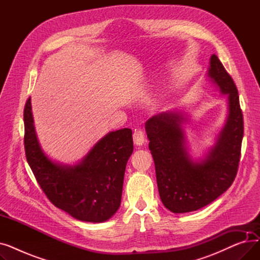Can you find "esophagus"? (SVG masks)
<instances>
[{"instance_id":"34e87169","label":"esophagus","mask_w":260,"mask_h":260,"mask_svg":"<svg viewBox=\"0 0 260 260\" xmlns=\"http://www.w3.org/2000/svg\"><path fill=\"white\" fill-rule=\"evenodd\" d=\"M133 139H134V143L136 145H142L144 143V140H145L143 131L140 129V128L136 129L133 134Z\"/></svg>"}]
</instances>
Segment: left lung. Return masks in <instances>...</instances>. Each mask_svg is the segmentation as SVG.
Wrapping results in <instances>:
<instances>
[{
  "label": "left lung",
  "instance_id": "1",
  "mask_svg": "<svg viewBox=\"0 0 260 260\" xmlns=\"http://www.w3.org/2000/svg\"><path fill=\"white\" fill-rule=\"evenodd\" d=\"M208 77L226 94L229 115L216 144L203 160L194 161L187 153L183 113L163 112L145 123L160 199L176 214L208 206L232 185L238 171L243 137L238 90L216 54L210 59Z\"/></svg>",
  "mask_w": 260,
  "mask_h": 260
}]
</instances>
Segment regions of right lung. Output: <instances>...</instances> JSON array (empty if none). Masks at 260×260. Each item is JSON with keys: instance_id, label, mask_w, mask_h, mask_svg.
I'll return each instance as SVG.
<instances>
[{"instance_id": "1", "label": "right lung", "mask_w": 260, "mask_h": 260, "mask_svg": "<svg viewBox=\"0 0 260 260\" xmlns=\"http://www.w3.org/2000/svg\"><path fill=\"white\" fill-rule=\"evenodd\" d=\"M24 128L27 162L54 207L87 222L106 221L118 211L126 163L134 149L132 129L108 133L78 165L65 166L50 160L41 147L30 98L24 108Z\"/></svg>"}]
</instances>
